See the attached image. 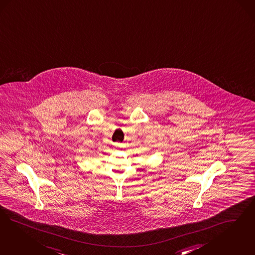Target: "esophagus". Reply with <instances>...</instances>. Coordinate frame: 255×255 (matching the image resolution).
Returning <instances> with one entry per match:
<instances>
[{
  "label": "esophagus",
  "mask_w": 255,
  "mask_h": 255,
  "mask_svg": "<svg viewBox=\"0 0 255 255\" xmlns=\"http://www.w3.org/2000/svg\"><path fill=\"white\" fill-rule=\"evenodd\" d=\"M115 146H116V147H120L121 144H120V143H115Z\"/></svg>",
  "instance_id": "34e87169"
}]
</instances>
